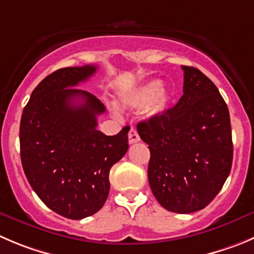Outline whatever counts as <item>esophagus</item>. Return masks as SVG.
<instances>
[{
	"instance_id": "1",
	"label": "esophagus",
	"mask_w": 254,
	"mask_h": 254,
	"mask_svg": "<svg viewBox=\"0 0 254 254\" xmlns=\"http://www.w3.org/2000/svg\"><path fill=\"white\" fill-rule=\"evenodd\" d=\"M139 141V136L138 133H137V131L134 128H131L129 129V133H128V142L131 144L133 143H137V142Z\"/></svg>"
}]
</instances>
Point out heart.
<instances>
[{"label": "heart", "instance_id": "obj_1", "mask_svg": "<svg viewBox=\"0 0 254 254\" xmlns=\"http://www.w3.org/2000/svg\"><path fill=\"white\" fill-rule=\"evenodd\" d=\"M170 102V92L158 79L142 83L128 91L121 98L123 108L137 110L143 107V115L148 118L161 116Z\"/></svg>", "mask_w": 254, "mask_h": 254}]
</instances>
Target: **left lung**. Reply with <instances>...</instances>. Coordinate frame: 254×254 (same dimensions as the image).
<instances>
[{"label": "left lung", "mask_w": 254, "mask_h": 254, "mask_svg": "<svg viewBox=\"0 0 254 254\" xmlns=\"http://www.w3.org/2000/svg\"><path fill=\"white\" fill-rule=\"evenodd\" d=\"M183 96L173 108L142 121L137 131L148 144V182L158 203L176 213L208 206L232 167L229 112L213 82L182 66Z\"/></svg>", "instance_id": "1"}]
</instances>
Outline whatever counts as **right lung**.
Here are the masks:
<instances>
[{
	"label": "right lung",
	"instance_id": "add662e5",
	"mask_svg": "<svg viewBox=\"0 0 254 254\" xmlns=\"http://www.w3.org/2000/svg\"><path fill=\"white\" fill-rule=\"evenodd\" d=\"M97 66L66 67L33 89L20 125L21 161L41 201L69 219L92 216L110 192V170L128 149L129 127L106 136L97 116L106 107L92 93L74 88Z\"/></svg>",
	"mask_w": 254,
	"mask_h": 254
}]
</instances>
